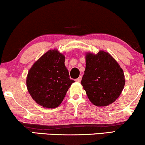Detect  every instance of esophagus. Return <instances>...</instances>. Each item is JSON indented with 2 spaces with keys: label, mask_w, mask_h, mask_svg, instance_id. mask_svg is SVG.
Returning <instances> with one entry per match:
<instances>
[{
  "label": "esophagus",
  "mask_w": 145,
  "mask_h": 145,
  "mask_svg": "<svg viewBox=\"0 0 145 145\" xmlns=\"http://www.w3.org/2000/svg\"><path fill=\"white\" fill-rule=\"evenodd\" d=\"M81 80H82V76H80L79 78H78L76 80V82H80L81 81Z\"/></svg>",
  "instance_id": "1"
}]
</instances>
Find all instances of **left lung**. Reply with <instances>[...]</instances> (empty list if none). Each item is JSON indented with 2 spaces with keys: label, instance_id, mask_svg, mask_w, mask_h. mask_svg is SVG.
<instances>
[{
  "label": "left lung",
  "instance_id": "left-lung-1",
  "mask_svg": "<svg viewBox=\"0 0 145 145\" xmlns=\"http://www.w3.org/2000/svg\"><path fill=\"white\" fill-rule=\"evenodd\" d=\"M125 83L123 71L108 53L99 51L97 54H86L81 84L94 105L112 104L121 95Z\"/></svg>",
  "mask_w": 145,
  "mask_h": 145
}]
</instances>
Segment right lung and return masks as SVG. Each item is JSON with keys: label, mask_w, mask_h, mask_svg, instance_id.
I'll list each match as a JSON object with an SVG mask.
<instances>
[{"label": "right lung", "mask_w": 145, "mask_h": 145, "mask_svg": "<svg viewBox=\"0 0 145 145\" xmlns=\"http://www.w3.org/2000/svg\"><path fill=\"white\" fill-rule=\"evenodd\" d=\"M64 63L63 54L56 50H49L33 64L28 73V91L33 99L43 107H58L74 82L69 78Z\"/></svg>", "instance_id": "add662e5"}]
</instances>
